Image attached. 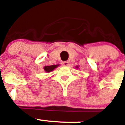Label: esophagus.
Instances as JSON below:
<instances>
[{"label": "esophagus", "mask_w": 125, "mask_h": 125, "mask_svg": "<svg viewBox=\"0 0 125 125\" xmlns=\"http://www.w3.org/2000/svg\"><path fill=\"white\" fill-rule=\"evenodd\" d=\"M62 64H63V66H68L69 65V62L68 61L62 62Z\"/></svg>", "instance_id": "esophagus-1"}]
</instances>
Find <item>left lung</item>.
Wrapping results in <instances>:
<instances>
[{
	"label": "left lung",
	"instance_id": "1",
	"mask_svg": "<svg viewBox=\"0 0 125 125\" xmlns=\"http://www.w3.org/2000/svg\"><path fill=\"white\" fill-rule=\"evenodd\" d=\"M75 68H77V69H78V68H79V66H77L75 67Z\"/></svg>",
	"mask_w": 125,
	"mask_h": 125
}]
</instances>
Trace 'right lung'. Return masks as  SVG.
I'll use <instances>...</instances> for the list:
<instances>
[{"label": "right lung", "mask_w": 125, "mask_h": 125, "mask_svg": "<svg viewBox=\"0 0 125 125\" xmlns=\"http://www.w3.org/2000/svg\"><path fill=\"white\" fill-rule=\"evenodd\" d=\"M59 66V64H56V65H51V66H44L43 69L45 70V72H46V73H50L52 71L54 70V69H55L56 68Z\"/></svg>", "instance_id": "obj_1"}]
</instances>
